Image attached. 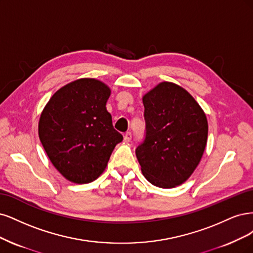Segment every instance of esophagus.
I'll use <instances>...</instances> for the list:
<instances>
[{"mask_svg":"<svg viewBox=\"0 0 253 253\" xmlns=\"http://www.w3.org/2000/svg\"><path fill=\"white\" fill-rule=\"evenodd\" d=\"M131 137H132V135H131V132H126L125 134H124V141L125 142H130V140H131Z\"/></svg>","mask_w":253,"mask_h":253,"instance_id":"34e87169","label":"esophagus"}]
</instances>
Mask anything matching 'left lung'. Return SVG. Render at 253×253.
Segmentation results:
<instances>
[{
	"instance_id": "obj_1",
	"label": "left lung",
	"mask_w": 253,
	"mask_h": 253,
	"mask_svg": "<svg viewBox=\"0 0 253 253\" xmlns=\"http://www.w3.org/2000/svg\"><path fill=\"white\" fill-rule=\"evenodd\" d=\"M146 135L135 154L149 183L173 188L188 180L203 157L208 122L193 96L162 82L143 96Z\"/></svg>"
}]
</instances>
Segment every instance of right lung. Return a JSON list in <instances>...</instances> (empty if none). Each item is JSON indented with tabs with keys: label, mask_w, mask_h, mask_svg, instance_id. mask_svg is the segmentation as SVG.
<instances>
[{
	"label": "right lung",
	"mask_w": 253,
	"mask_h": 253,
	"mask_svg": "<svg viewBox=\"0 0 253 253\" xmlns=\"http://www.w3.org/2000/svg\"><path fill=\"white\" fill-rule=\"evenodd\" d=\"M110 88L95 79H79L56 91L41 113L39 137L56 170L68 181L99 177L123 135L106 109Z\"/></svg>",
	"instance_id": "add662e5"
}]
</instances>
